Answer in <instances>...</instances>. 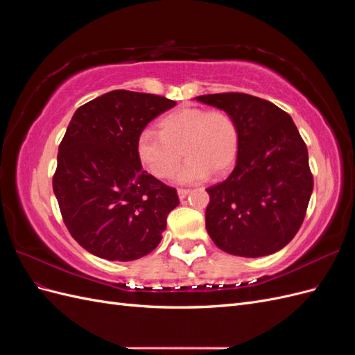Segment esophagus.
<instances>
[{"label":"esophagus","instance_id":"34e87169","mask_svg":"<svg viewBox=\"0 0 355 355\" xmlns=\"http://www.w3.org/2000/svg\"><path fill=\"white\" fill-rule=\"evenodd\" d=\"M188 194H189V189H185V188H179L178 189V196H179L180 200H184Z\"/></svg>","mask_w":355,"mask_h":355}]
</instances>
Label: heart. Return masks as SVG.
I'll return each mask as SVG.
<instances>
[{
  "mask_svg": "<svg viewBox=\"0 0 355 355\" xmlns=\"http://www.w3.org/2000/svg\"><path fill=\"white\" fill-rule=\"evenodd\" d=\"M159 133L145 130L137 139V155L158 179H168L178 168L182 153L188 158L178 173L182 184L222 175L239 153V127L222 110L187 106L161 118Z\"/></svg>",
  "mask_w": 355,
  "mask_h": 355,
  "instance_id": "1",
  "label": "heart"
}]
</instances>
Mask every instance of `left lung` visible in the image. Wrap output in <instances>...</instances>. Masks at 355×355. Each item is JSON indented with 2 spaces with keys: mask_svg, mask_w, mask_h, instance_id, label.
I'll return each instance as SVG.
<instances>
[{
  "mask_svg": "<svg viewBox=\"0 0 355 355\" xmlns=\"http://www.w3.org/2000/svg\"><path fill=\"white\" fill-rule=\"evenodd\" d=\"M196 99L227 111L239 127L235 168L223 182L206 189L210 239L235 256L278 252L299 231L314 188L308 149L292 116L245 93L204 94Z\"/></svg>",
  "mask_w": 355,
  "mask_h": 355,
  "instance_id": "obj_1",
  "label": "left lung"
}]
</instances>
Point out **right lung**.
Instances as JSON below:
<instances>
[{"instance_id":"add662e5","label":"right lung","mask_w":355,"mask_h":355,"mask_svg":"<svg viewBox=\"0 0 355 355\" xmlns=\"http://www.w3.org/2000/svg\"><path fill=\"white\" fill-rule=\"evenodd\" d=\"M175 105L163 96L114 90L75 111L59 145L53 191L69 234L92 254L127 262L159 244L179 197L142 168L137 139Z\"/></svg>"}]
</instances>
